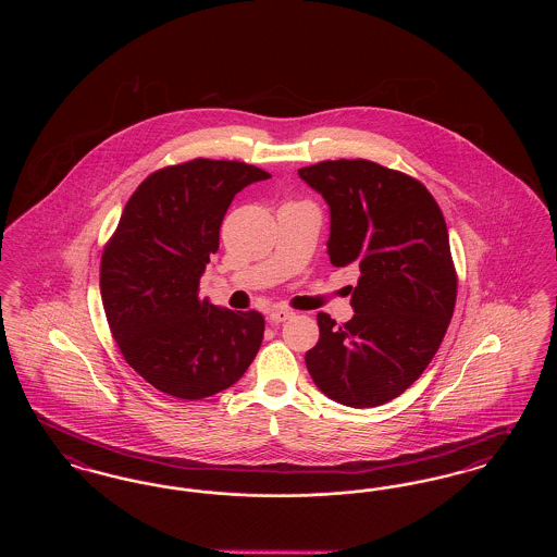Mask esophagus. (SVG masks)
Here are the masks:
<instances>
[{
    "mask_svg": "<svg viewBox=\"0 0 557 557\" xmlns=\"http://www.w3.org/2000/svg\"><path fill=\"white\" fill-rule=\"evenodd\" d=\"M290 318H294V311L286 309V307H273V309L269 311V319H271L273 323H284V321H288Z\"/></svg>",
    "mask_w": 557,
    "mask_h": 557,
    "instance_id": "1",
    "label": "esophagus"
}]
</instances>
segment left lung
<instances>
[{"label":"left lung","mask_w":557,"mask_h":557,"mask_svg":"<svg viewBox=\"0 0 557 557\" xmlns=\"http://www.w3.org/2000/svg\"><path fill=\"white\" fill-rule=\"evenodd\" d=\"M330 207L327 255L359 263L355 315L319 313V343L305 361L325 397L375 407L403 395L449 327L457 273L441 207L418 180L371 160H323L298 169Z\"/></svg>","instance_id":"obj_1"}]
</instances>
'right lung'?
Here are the masks:
<instances>
[{
    "label": "right lung",
    "instance_id": "add662e5",
    "mask_svg": "<svg viewBox=\"0 0 557 557\" xmlns=\"http://www.w3.org/2000/svg\"><path fill=\"white\" fill-rule=\"evenodd\" d=\"M271 175L239 160L194 159L133 191L100 263L110 332L125 361L171 397L198 400L236 384L257 357L265 319L200 298L234 196Z\"/></svg>",
    "mask_w": 557,
    "mask_h": 557
}]
</instances>
